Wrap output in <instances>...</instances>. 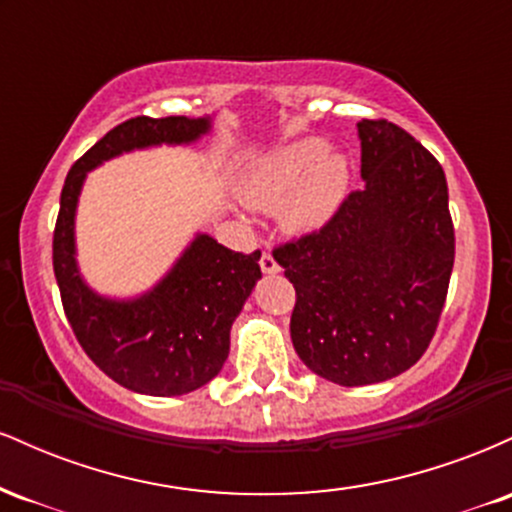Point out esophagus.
I'll return each instance as SVG.
<instances>
[{
    "label": "esophagus",
    "instance_id": "esophagus-1",
    "mask_svg": "<svg viewBox=\"0 0 512 512\" xmlns=\"http://www.w3.org/2000/svg\"><path fill=\"white\" fill-rule=\"evenodd\" d=\"M260 269H262L264 274H276V272H279V264H276L272 252H262V257H260Z\"/></svg>",
    "mask_w": 512,
    "mask_h": 512
}]
</instances>
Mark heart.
<instances>
[{
	"instance_id": "b5f03b06",
	"label": "heart",
	"mask_w": 512,
	"mask_h": 512,
	"mask_svg": "<svg viewBox=\"0 0 512 512\" xmlns=\"http://www.w3.org/2000/svg\"><path fill=\"white\" fill-rule=\"evenodd\" d=\"M351 163L317 137L293 139L257 156L238 180L248 207L276 211L281 231L305 238L330 226L346 202Z\"/></svg>"
}]
</instances>
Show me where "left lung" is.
<instances>
[{
    "label": "left lung",
    "instance_id": "8db88e82",
    "mask_svg": "<svg viewBox=\"0 0 512 512\" xmlns=\"http://www.w3.org/2000/svg\"><path fill=\"white\" fill-rule=\"evenodd\" d=\"M356 129L366 185L330 226L274 250L296 289L293 349L344 387L383 383L424 356L455 262L440 163L392 122Z\"/></svg>",
    "mask_w": 512,
    "mask_h": 512
}]
</instances>
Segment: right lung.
I'll return each instance as SVG.
<instances>
[{"instance_id":"obj_1","label":"right lung","mask_w":512,"mask_h":512,"mask_svg":"<svg viewBox=\"0 0 512 512\" xmlns=\"http://www.w3.org/2000/svg\"><path fill=\"white\" fill-rule=\"evenodd\" d=\"M214 117H132L91 146L69 170L60 197L52 264L64 313L84 351L108 378L151 397L195 392L219 375L231 349V325L255 289L260 250L233 252L209 233L195 238L149 291L103 296L76 262V207L93 168L151 146H190Z\"/></svg>"}]
</instances>
